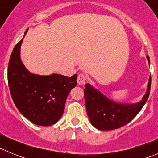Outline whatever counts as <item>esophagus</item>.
Listing matches in <instances>:
<instances>
[{"label":"esophagus","mask_w":158,"mask_h":158,"mask_svg":"<svg viewBox=\"0 0 158 158\" xmlns=\"http://www.w3.org/2000/svg\"><path fill=\"white\" fill-rule=\"evenodd\" d=\"M86 82V77L84 74H79L77 77V82L79 85H84Z\"/></svg>","instance_id":"obj_1"}]
</instances>
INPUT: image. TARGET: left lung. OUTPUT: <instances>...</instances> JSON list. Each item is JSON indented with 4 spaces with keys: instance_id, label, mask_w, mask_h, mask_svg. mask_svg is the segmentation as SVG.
<instances>
[{
    "instance_id": "left-lung-1",
    "label": "left lung",
    "mask_w": 158,
    "mask_h": 158,
    "mask_svg": "<svg viewBox=\"0 0 158 158\" xmlns=\"http://www.w3.org/2000/svg\"><path fill=\"white\" fill-rule=\"evenodd\" d=\"M150 64V57L147 56ZM151 77H150L147 92L142 101L136 104H118L111 101L94 89L89 84H86L84 97L86 111L91 124L99 130H113L118 129L135 117L147 102L150 95Z\"/></svg>"
}]
</instances>
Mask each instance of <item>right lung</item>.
I'll return each mask as SVG.
<instances>
[{
	"label": "right lung",
	"instance_id": "1",
	"mask_svg": "<svg viewBox=\"0 0 158 158\" xmlns=\"http://www.w3.org/2000/svg\"><path fill=\"white\" fill-rule=\"evenodd\" d=\"M23 38L13 49L8 63V82L11 97L20 113L32 123L52 126L64 112L68 95L77 85V75L69 77L32 74L20 58Z\"/></svg>",
	"mask_w": 158,
	"mask_h": 158
}]
</instances>
